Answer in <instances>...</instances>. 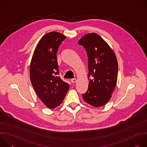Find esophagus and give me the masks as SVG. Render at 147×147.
I'll use <instances>...</instances> for the list:
<instances>
[{
    "instance_id": "obj_1",
    "label": "esophagus",
    "mask_w": 147,
    "mask_h": 147,
    "mask_svg": "<svg viewBox=\"0 0 147 147\" xmlns=\"http://www.w3.org/2000/svg\"><path fill=\"white\" fill-rule=\"evenodd\" d=\"M76 81H77V80L76 78H73V79L71 80V82L73 83V84L76 82Z\"/></svg>"
}]
</instances>
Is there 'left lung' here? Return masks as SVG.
<instances>
[{
    "label": "left lung",
    "mask_w": 147,
    "mask_h": 147,
    "mask_svg": "<svg viewBox=\"0 0 147 147\" xmlns=\"http://www.w3.org/2000/svg\"><path fill=\"white\" fill-rule=\"evenodd\" d=\"M88 55V77L87 91L82 95L90 105L98 108L111 98L116 87L118 63L115 53L102 37L96 33L83 36L78 42Z\"/></svg>",
    "instance_id": "1"
}]
</instances>
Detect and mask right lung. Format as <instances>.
Returning <instances> with one entry per match:
<instances>
[{
	"label": "right lung",
	"mask_w": 147,
	"mask_h": 147,
	"mask_svg": "<svg viewBox=\"0 0 147 147\" xmlns=\"http://www.w3.org/2000/svg\"><path fill=\"white\" fill-rule=\"evenodd\" d=\"M66 36L50 32L41 38L33 53L30 76L32 86L39 99L49 109L58 107L63 100L69 84L59 74L56 53Z\"/></svg>",
	"instance_id": "1"
}]
</instances>
